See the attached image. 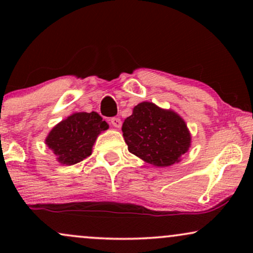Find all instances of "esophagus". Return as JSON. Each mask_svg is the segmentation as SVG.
I'll list each match as a JSON object with an SVG mask.
<instances>
[{"label":"esophagus","mask_w":253,"mask_h":253,"mask_svg":"<svg viewBox=\"0 0 253 253\" xmlns=\"http://www.w3.org/2000/svg\"><path fill=\"white\" fill-rule=\"evenodd\" d=\"M110 124H112L114 127H117V128H120L121 125H123V123H121V119L117 117L110 119Z\"/></svg>","instance_id":"34e87169"}]
</instances>
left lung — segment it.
Segmentation results:
<instances>
[{"label": "left lung", "mask_w": 253, "mask_h": 253, "mask_svg": "<svg viewBox=\"0 0 253 253\" xmlns=\"http://www.w3.org/2000/svg\"><path fill=\"white\" fill-rule=\"evenodd\" d=\"M128 151L155 167H169L181 161L190 147L191 136L184 120L173 110L141 102L123 124Z\"/></svg>", "instance_id": "8db88e82"}]
</instances>
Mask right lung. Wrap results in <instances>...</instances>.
Wrapping results in <instances>:
<instances>
[{"label":"right lung","mask_w":253,"mask_h":253,"mask_svg":"<svg viewBox=\"0 0 253 253\" xmlns=\"http://www.w3.org/2000/svg\"><path fill=\"white\" fill-rule=\"evenodd\" d=\"M108 127L97 113H75L51 129L45 143L60 164L74 165L91 155L97 135Z\"/></svg>","instance_id":"right-lung-1"}]
</instances>
